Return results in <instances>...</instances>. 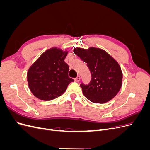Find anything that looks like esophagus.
Listing matches in <instances>:
<instances>
[{"label": "esophagus", "instance_id": "34e87169", "mask_svg": "<svg viewBox=\"0 0 150 150\" xmlns=\"http://www.w3.org/2000/svg\"><path fill=\"white\" fill-rule=\"evenodd\" d=\"M74 80H75V81H76V82H79V81L81 80V77H80V76H78V77H77V78H76L74 79Z\"/></svg>", "mask_w": 150, "mask_h": 150}]
</instances>
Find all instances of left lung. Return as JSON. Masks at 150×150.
Instances as JSON below:
<instances>
[{
    "label": "left lung",
    "mask_w": 150,
    "mask_h": 150,
    "mask_svg": "<svg viewBox=\"0 0 150 150\" xmlns=\"http://www.w3.org/2000/svg\"><path fill=\"white\" fill-rule=\"evenodd\" d=\"M74 52L87 63L91 74L88 84H80L85 97L94 103H105L114 98L122 85V74L114 59L100 49L75 48Z\"/></svg>",
    "instance_id": "left-lung-1"
}]
</instances>
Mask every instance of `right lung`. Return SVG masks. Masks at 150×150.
I'll return each instance as SVG.
<instances>
[{
  "instance_id": "right-lung-1",
  "label": "right lung",
  "mask_w": 150,
  "mask_h": 150,
  "mask_svg": "<svg viewBox=\"0 0 150 150\" xmlns=\"http://www.w3.org/2000/svg\"><path fill=\"white\" fill-rule=\"evenodd\" d=\"M67 52L57 48L43 53L28 72L31 92L38 98L50 101L64 93L74 79L68 76L69 67L64 62Z\"/></svg>"
}]
</instances>
